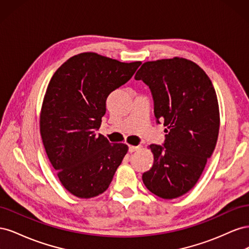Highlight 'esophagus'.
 <instances>
[{
    "label": "esophagus",
    "instance_id": "34e87169",
    "mask_svg": "<svg viewBox=\"0 0 249 249\" xmlns=\"http://www.w3.org/2000/svg\"><path fill=\"white\" fill-rule=\"evenodd\" d=\"M141 148V145H130L129 147V152L130 153H134V152H137Z\"/></svg>",
    "mask_w": 249,
    "mask_h": 249
}]
</instances>
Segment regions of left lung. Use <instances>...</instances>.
I'll return each instance as SVG.
<instances>
[{
  "label": "left lung",
  "mask_w": 249,
  "mask_h": 249,
  "mask_svg": "<svg viewBox=\"0 0 249 249\" xmlns=\"http://www.w3.org/2000/svg\"><path fill=\"white\" fill-rule=\"evenodd\" d=\"M150 88L155 116L164 123V146L150 144L153 167L143 184L157 196H182L197 183L212 156L220 115L214 86L191 60L173 57L144 62L135 76Z\"/></svg>",
  "instance_id": "8db88e82"
}]
</instances>
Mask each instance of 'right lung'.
<instances>
[{"instance_id": "obj_1", "label": "right lung", "mask_w": 249, "mask_h": 249, "mask_svg": "<svg viewBox=\"0 0 249 249\" xmlns=\"http://www.w3.org/2000/svg\"><path fill=\"white\" fill-rule=\"evenodd\" d=\"M140 64L87 52L72 56L53 74L39 130L59 180L74 196L91 198L106 191L127 153L124 143H110L96 130L108 95L129 81Z\"/></svg>"}]
</instances>
